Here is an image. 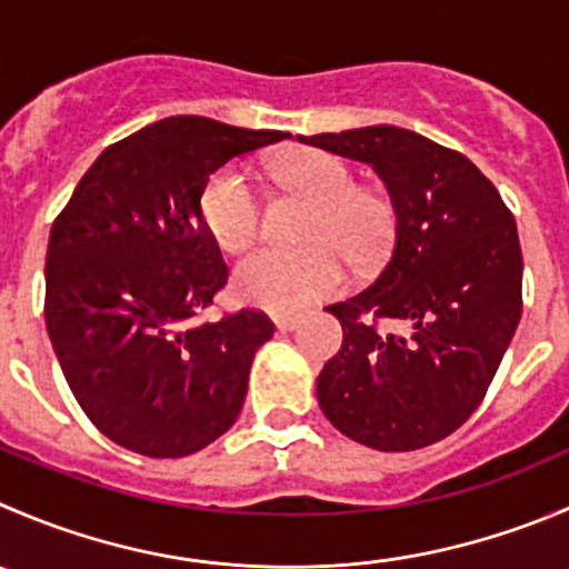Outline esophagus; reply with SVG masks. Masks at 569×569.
I'll use <instances>...</instances> for the list:
<instances>
[{
    "label": "esophagus",
    "mask_w": 569,
    "mask_h": 569,
    "mask_svg": "<svg viewBox=\"0 0 569 569\" xmlns=\"http://www.w3.org/2000/svg\"><path fill=\"white\" fill-rule=\"evenodd\" d=\"M274 328L280 330V333H289V330L297 328V317H291V313H274Z\"/></svg>",
    "instance_id": "obj_1"
}]
</instances>
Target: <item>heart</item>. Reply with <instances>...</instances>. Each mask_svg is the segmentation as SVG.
I'll return each mask as SVG.
<instances>
[{"label": "heart", "mask_w": 569, "mask_h": 569, "mask_svg": "<svg viewBox=\"0 0 569 569\" xmlns=\"http://www.w3.org/2000/svg\"><path fill=\"white\" fill-rule=\"evenodd\" d=\"M269 174L283 189L313 202L297 250H261L236 269L233 289L244 302L274 313H295L325 300L345 283V254L369 269L395 239V206L380 191L358 189L350 163L330 152L286 150L269 158ZM200 219L224 252L250 250L261 230V206L250 180L233 167L208 178L200 194Z\"/></svg>", "instance_id": "b5f03b06"}]
</instances>
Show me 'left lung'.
Returning <instances> with one entry per match:
<instances>
[{
  "mask_svg": "<svg viewBox=\"0 0 569 569\" xmlns=\"http://www.w3.org/2000/svg\"><path fill=\"white\" fill-rule=\"evenodd\" d=\"M297 141L372 167L397 217L383 272L328 306L345 339L317 378L319 408L383 453L439 442L483 400L520 325L515 217L470 158L413 130L372 124Z\"/></svg>",
  "mask_w": 569,
  "mask_h": 569,
  "instance_id": "8db88e82",
  "label": "left lung"
}]
</instances>
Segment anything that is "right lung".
<instances>
[{
    "label": "right lung",
    "mask_w": 569,
    "mask_h": 569,
    "mask_svg": "<svg viewBox=\"0 0 569 569\" xmlns=\"http://www.w3.org/2000/svg\"><path fill=\"white\" fill-rule=\"evenodd\" d=\"M283 138L169 116L110 144L54 219L49 341L86 417L121 448L180 459L239 417L274 325L247 308L194 325L228 280L200 194L224 163Z\"/></svg>",
    "instance_id": "obj_1"
}]
</instances>
